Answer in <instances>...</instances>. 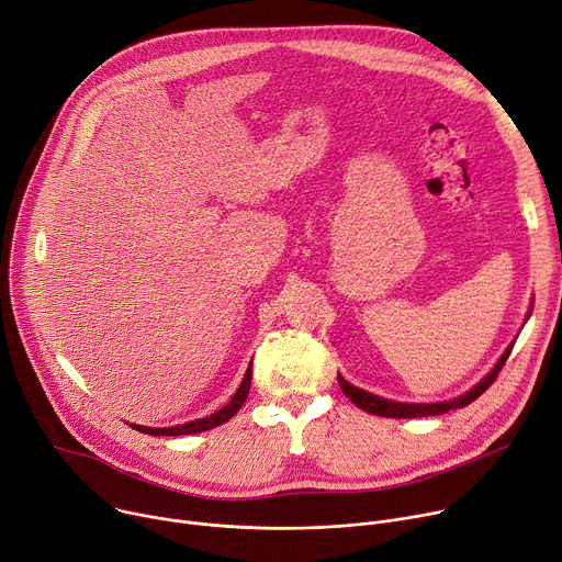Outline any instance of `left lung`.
Here are the masks:
<instances>
[{"label": "left lung", "mask_w": 562, "mask_h": 562, "mask_svg": "<svg viewBox=\"0 0 562 562\" xmlns=\"http://www.w3.org/2000/svg\"><path fill=\"white\" fill-rule=\"evenodd\" d=\"M508 353H512V347H508L502 359L497 361V366L488 372L486 379H482L471 392H467L464 396H459L454 401H443V403H398V401H387V398H381V396H374L361 387H353L349 385L340 374H338V383L345 392V396L356 405L361 407V411L370 413V415H379V417H394V419H413V417H435V415H443L448 411H454V407H467L469 403H473L480 394H484L493 381L497 379L499 370L504 368Z\"/></svg>", "instance_id": "8db88e82"}]
</instances>
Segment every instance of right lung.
<instances>
[{"label": "right lung", "mask_w": 562, "mask_h": 562, "mask_svg": "<svg viewBox=\"0 0 562 562\" xmlns=\"http://www.w3.org/2000/svg\"><path fill=\"white\" fill-rule=\"evenodd\" d=\"M252 370L248 368L246 374H244V381L241 385L237 387L235 396L231 398L228 405H224L222 411H217L215 415L206 417V419H196V422H190V424H181V426H172V428H145V426H132L134 430H140L145 435H159V437H177V435H194V432H203V430H211L215 426H222L226 424L231 417H235L239 413V407L244 405L246 396H248V387H250V374Z\"/></svg>", "instance_id": "add662e5"}]
</instances>
